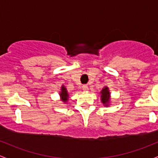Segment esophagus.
Masks as SVG:
<instances>
[{
    "instance_id": "obj_1",
    "label": "esophagus",
    "mask_w": 158,
    "mask_h": 158,
    "mask_svg": "<svg viewBox=\"0 0 158 158\" xmlns=\"http://www.w3.org/2000/svg\"><path fill=\"white\" fill-rule=\"evenodd\" d=\"M82 89H83V90H84V91H87V90H89L88 87H87V85H86V84H85V85H83Z\"/></svg>"
}]
</instances>
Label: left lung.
<instances>
[{
	"label": "left lung",
	"mask_w": 158,
	"mask_h": 158,
	"mask_svg": "<svg viewBox=\"0 0 158 158\" xmlns=\"http://www.w3.org/2000/svg\"><path fill=\"white\" fill-rule=\"evenodd\" d=\"M101 100L102 103L106 104V106H108L107 103L110 101V92H109L108 88L105 87L101 91Z\"/></svg>",
	"instance_id": "8db88e82"
}]
</instances>
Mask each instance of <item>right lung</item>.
I'll return each instance as SVG.
<instances>
[{
  "mask_svg": "<svg viewBox=\"0 0 158 158\" xmlns=\"http://www.w3.org/2000/svg\"><path fill=\"white\" fill-rule=\"evenodd\" d=\"M60 96H61V100H62L63 102H67L68 98V94L67 92V90H66V88L64 86L61 87V92L60 93Z\"/></svg>",
  "mask_w": 158,
  "mask_h": 158,
  "instance_id": "right-lung-1",
  "label": "right lung"
}]
</instances>
